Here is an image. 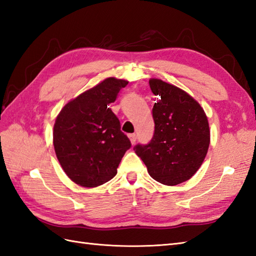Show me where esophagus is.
<instances>
[{"label":"esophagus","mask_w":256,"mask_h":256,"mask_svg":"<svg viewBox=\"0 0 256 256\" xmlns=\"http://www.w3.org/2000/svg\"><path fill=\"white\" fill-rule=\"evenodd\" d=\"M130 140H131V143H132V145H134L135 143H136V134H130Z\"/></svg>","instance_id":"1"}]
</instances>
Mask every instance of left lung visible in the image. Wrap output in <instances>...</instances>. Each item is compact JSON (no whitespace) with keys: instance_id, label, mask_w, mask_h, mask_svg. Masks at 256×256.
<instances>
[{"instance_id":"8db88e82","label":"left lung","mask_w":256,"mask_h":256,"mask_svg":"<svg viewBox=\"0 0 256 256\" xmlns=\"http://www.w3.org/2000/svg\"><path fill=\"white\" fill-rule=\"evenodd\" d=\"M150 86L158 99L153 106L155 131L148 144H138L134 150L152 178L175 186L192 178L204 160L210 144L208 118L178 86L160 79H150Z\"/></svg>"}]
</instances>
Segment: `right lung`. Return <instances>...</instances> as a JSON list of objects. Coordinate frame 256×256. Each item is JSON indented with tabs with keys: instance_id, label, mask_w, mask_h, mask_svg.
Wrapping results in <instances>:
<instances>
[{
	"instance_id": "add662e5",
	"label": "right lung",
	"mask_w": 256,
	"mask_h": 256,
	"mask_svg": "<svg viewBox=\"0 0 256 256\" xmlns=\"http://www.w3.org/2000/svg\"><path fill=\"white\" fill-rule=\"evenodd\" d=\"M128 81L106 78L64 106L54 125V148L66 175L79 186L98 187L116 175L131 148L108 106Z\"/></svg>"
}]
</instances>
